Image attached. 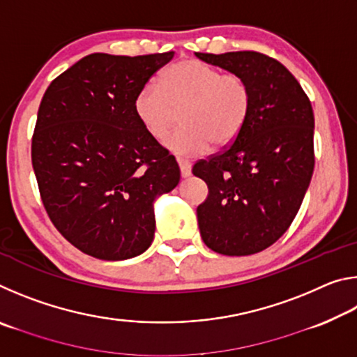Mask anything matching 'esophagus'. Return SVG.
I'll return each instance as SVG.
<instances>
[{
	"label": "esophagus",
	"mask_w": 357,
	"mask_h": 357,
	"mask_svg": "<svg viewBox=\"0 0 357 357\" xmlns=\"http://www.w3.org/2000/svg\"><path fill=\"white\" fill-rule=\"evenodd\" d=\"M178 165H179V170H181V176L189 178L190 173H192V164H190V162L178 157Z\"/></svg>",
	"instance_id": "esophagus-1"
}]
</instances>
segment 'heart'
<instances>
[{"label": "heart", "instance_id": "1", "mask_svg": "<svg viewBox=\"0 0 357 357\" xmlns=\"http://www.w3.org/2000/svg\"><path fill=\"white\" fill-rule=\"evenodd\" d=\"M252 108L245 78L222 74L198 59H183L160 74L159 84L138 91L134 112L143 129L162 140L183 110L184 126L167 137L165 148L178 155H200L213 146H227L243 132Z\"/></svg>", "mask_w": 357, "mask_h": 357}]
</instances>
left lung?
I'll return each mask as SVG.
<instances>
[{"instance_id": "1", "label": "left lung", "mask_w": 357, "mask_h": 357, "mask_svg": "<svg viewBox=\"0 0 357 357\" xmlns=\"http://www.w3.org/2000/svg\"><path fill=\"white\" fill-rule=\"evenodd\" d=\"M195 55L243 75L252 91L243 132L192 168L209 190L197 208L200 234L222 255H253L287 231L309 189L315 167L312 104L291 72L263 53Z\"/></svg>"}]
</instances>
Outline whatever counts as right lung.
I'll list each match as a JSON object with an SVG mask.
<instances>
[{
	"label": "right lung",
	"instance_id": "obj_1",
	"mask_svg": "<svg viewBox=\"0 0 357 357\" xmlns=\"http://www.w3.org/2000/svg\"><path fill=\"white\" fill-rule=\"evenodd\" d=\"M174 52L93 53L50 83L31 140L39 193L53 225L86 255L137 257L154 239V200L179 183L174 155L143 129L138 91Z\"/></svg>",
	"mask_w": 357,
	"mask_h": 357
}]
</instances>
